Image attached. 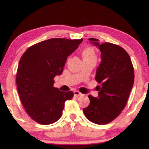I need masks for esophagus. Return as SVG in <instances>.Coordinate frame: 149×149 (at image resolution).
Returning <instances> with one entry per match:
<instances>
[{
  "label": "esophagus",
  "mask_w": 149,
  "mask_h": 149,
  "mask_svg": "<svg viewBox=\"0 0 149 149\" xmlns=\"http://www.w3.org/2000/svg\"><path fill=\"white\" fill-rule=\"evenodd\" d=\"M82 93H81V92H79V91H74V96L76 97H78L79 96V95H81Z\"/></svg>",
  "instance_id": "1"
}]
</instances>
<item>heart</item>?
<instances>
[{
	"instance_id": "obj_1",
	"label": "heart",
	"mask_w": 149,
	"mask_h": 149,
	"mask_svg": "<svg viewBox=\"0 0 149 149\" xmlns=\"http://www.w3.org/2000/svg\"><path fill=\"white\" fill-rule=\"evenodd\" d=\"M83 60H95L97 56L95 54V51L92 47H87L83 49L82 52Z\"/></svg>"
}]
</instances>
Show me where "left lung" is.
<instances>
[{"label":"left lung","mask_w":149,"mask_h":149,"mask_svg":"<svg viewBox=\"0 0 149 149\" xmlns=\"http://www.w3.org/2000/svg\"><path fill=\"white\" fill-rule=\"evenodd\" d=\"M101 52L95 81L98 96L89 95V105L83 109L85 117L93 123L104 125L113 121L125 107L134 81V70L126 51L111 42L100 44L98 39H88Z\"/></svg>","instance_id":"1"}]
</instances>
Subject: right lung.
<instances>
[{
  "label": "right lung",
  "instance_id": "add662e5",
  "mask_svg": "<svg viewBox=\"0 0 149 149\" xmlns=\"http://www.w3.org/2000/svg\"><path fill=\"white\" fill-rule=\"evenodd\" d=\"M82 41L51 38L30 47L22 55L16 75L17 91L26 113L37 123H55L65 102L72 98V91L63 92L54 87V79L62 74L68 56Z\"/></svg>",
  "mask_w": 149,
  "mask_h": 149
}]
</instances>
